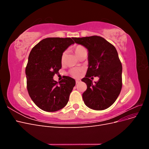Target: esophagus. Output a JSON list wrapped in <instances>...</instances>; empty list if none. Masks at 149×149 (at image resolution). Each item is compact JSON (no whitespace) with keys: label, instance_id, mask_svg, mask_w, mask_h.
I'll return each mask as SVG.
<instances>
[{"label":"esophagus","instance_id":"esophagus-1","mask_svg":"<svg viewBox=\"0 0 149 149\" xmlns=\"http://www.w3.org/2000/svg\"><path fill=\"white\" fill-rule=\"evenodd\" d=\"M80 81H80L79 79H76V84H78V83H80Z\"/></svg>","mask_w":149,"mask_h":149}]
</instances>
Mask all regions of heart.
Listing matches in <instances>:
<instances>
[{"mask_svg": "<svg viewBox=\"0 0 149 149\" xmlns=\"http://www.w3.org/2000/svg\"><path fill=\"white\" fill-rule=\"evenodd\" d=\"M84 50H86V49L82 47V46H78L76 47V48H75V53L76 55H77L78 56L81 53L83 52H84ZM65 56H66V53H64L62 55V58H61V61L62 62H63L65 60ZM70 73L73 76L74 78H79L81 75V70L78 68H74L72 69L70 71Z\"/></svg>", "mask_w": 149, "mask_h": 149, "instance_id": "1", "label": "heart"}]
</instances>
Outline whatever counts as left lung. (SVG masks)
Segmentation results:
<instances>
[{
	"instance_id": "8db88e82",
	"label": "left lung",
	"mask_w": 149,
	"mask_h": 149,
	"mask_svg": "<svg viewBox=\"0 0 149 149\" xmlns=\"http://www.w3.org/2000/svg\"><path fill=\"white\" fill-rule=\"evenodd\" d=\"M88 52V68L81 79L87 85L83 94L85 105L90 109L104 110L116 101L122 89L123 67L116 48L99 36L72 38ZM97 76L99 80L92 83L89 79Z\"/></svg>"
}]
</instances>
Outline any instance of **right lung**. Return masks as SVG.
Listing matches in <instances>:
<instances>
[{
	"instance_id": "obj_1",
	"label": "right lung",
	"mask_w": 149,
	"mask_h": 149,
	"mask_svg": "<svg viewBox=\"0 0 149 149\" xmlns=\"http://www.w3.org/2000/svg\"><path fill=\"white\" fill-rule=\"evenodd\" d=\"M74 43L71 38H47L30 53L25 69L27 90L31 100L43 111H59L68 102L75 80L65 76L57 85L53 78L61 68L63 53Z\"/></svg>"
}]
</instances>
